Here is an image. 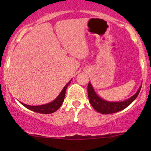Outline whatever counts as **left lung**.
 Segmentation results:
<instances>
[{
    "mask_svg": "<svg viewBox=\"0 0 151 151\" xmlns=\"http://www.w3.org/2000/svg\"><path fill=\"white\" fill-rule=\"evenodd\" d=\"M142 85H140L138 91H137L134 95L132 96L128 99L123 101H108L106 100L101 99L99 96L96 94L94 91L92 85L90 83L88 85V99L91 104L94 108L96 111L101 114H112L115 112H118L119 111L123 110L125 108L129 106L137 97L139 91H140Z\"/></svg>",
    "mask_w": 151,
    "mask_h": 151,
    "instance_id": "8db88e82",
    "label": "left lung"
}]
</instances>
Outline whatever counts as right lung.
Returning <instances> with one entry per match:
<instances>
[{
	"label": "right lung",
	"mask_w": 151,
	"mask_h": 151,
	"mask_svg": "<svg viewBox=\"0 0 151 151\" xmlns=\"http://www.w3.org/2000/svg\"><path fill=\"white\" fill-rule=\"evenodd\" d=\"M71 80H70V81L68 82L66 85H65L64 88H63V90H62L61 92L60 93V94L58 96L57 98H56L54 101H51V102L48 103V104L39 105V106H30V105L23 104V103L22 102H21V104L23 105L24 106H25V107L30 109V110L38 112V113H42V114L52 113V112L57 111L58 109L60 107V106H61L62 104H63V101H64L66 88L68 86V85L71 83Z\"/></svg>",
	"instance_id": "1"
}]
</instances>
